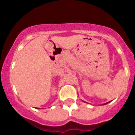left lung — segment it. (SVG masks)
I'll return each mask as SVG.
<instances>
[{
    "instance_id": "8db88e82",
    "label": "left lung",
    "mask_w": 135,
    "mask_h": 135,
    "mask_svg": "<svg viewBox=\"0 0 135 135\" xmlns=\"http://www.w3.org/2000/svg\"><path fill=\"white\" fill-rule=\"evenodd\" d=\"M109 102H107V103H105V104H107V103H109Z\"/></svg>"
}]
</instances>
